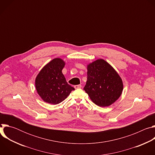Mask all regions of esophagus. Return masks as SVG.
I'll return each mask as SVG.
<instances>
[{"label":"esophagus","mask_w":155,"mask_h":155,"mask_svg":"<svg viewBox=\"0 0 155 155\" xmlns=\"http://www.w3.org/2000/svg\"><path fill=\"white\" fill-rule=\"evenodd\" d=\"M81 84H78V85L74 86L75 89H78V88H81Z\"/></svg>","instance_id":"esophagus-1"}]
</instances>
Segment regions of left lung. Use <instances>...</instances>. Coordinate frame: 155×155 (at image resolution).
I'll return each mask as SVG.
<instances>
[{
	"instance_id": "8db88e82",
	"label": "left lung",
	"mask_w": 155,
	"mask_h": 155,
	"mask_svg": "<svg viewBox=\"0 0 155 155\" xmlns=\"http://www.w3.org/2000/svg\"><path fill=\"white\" fill-rule=\"evenodd\" d=\"M87 71L84 90L95 104L108 107L118 99L123 90V83L111 65L99 59L88 64Z\"/></svg>"
}]
</instances>
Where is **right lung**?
<instances>
[{"instance_id": "right-lung-1", "label": "right lung", "mask_w": 155, "mask_h": 155, "mask_svg": "<svg viewBox=\"0 0 155 155\" xmlns=\"http://www.w3.org/2000/svg\"><path fill=\"white\" fill-rule=\"evenodd\" d=\"M65 64L62 59L54 58L44 66L37 75L35 88L44 102L53 105L58 104L75 90L66 81L62 72Z\"/></svg>"}]
</instances>
